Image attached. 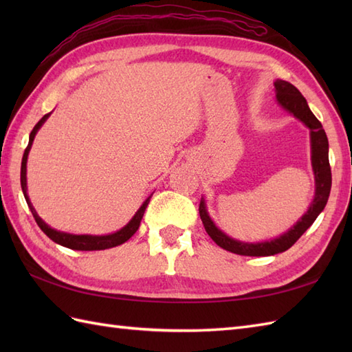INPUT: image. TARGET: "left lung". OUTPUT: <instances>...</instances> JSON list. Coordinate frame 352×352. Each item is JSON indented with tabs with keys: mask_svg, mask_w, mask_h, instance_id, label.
<instances>
[{
	"mask_svg": "<svg viewBox=\"0 0 352 352\" xmlns=\"http://www.w3.org/2000/svg\"><path fill=\"white\" fill-rule=\"evenodd\" d=\"M275 98L280 106L294 115L296 119L307 126L310 130V148H311V168L315 174V198L310 203L301 219L295 226H292L286 233L280 234L278 237L271 239L265 242H243L237 241L234 237H230L223 233L222 230L216 227V223L212 221L208 214L206 199L201 198L199 203V216L204 223L207 234L213 239L216 245L230 252L239 254V256H251V257H263V256H274V254L284 252L300 239L307 228L316 221L319 213L324 210L327 206L328 197L331 190V168L328 162V139L316 116L311 113L309 104L305 101L302 94L298 89L290 85L289 81L275 80Z\"/></svg>",
	"mask_w": 352,
	"mask_h": 352,
	"instance_id": "8db88e82",
	"label": "left lung"
}]
</instances>
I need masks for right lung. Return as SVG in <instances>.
I'll return each instance as SVG.
<instances>
[{"label":"right lung","mask_w":352,"mask_h":352,"mask_svg":"<svg viewBox=\"0 0 352 352\" xmlns=\"http://www.w3.org/2000/svg\"><path fill=\"white\" fill-rule=\"evenodd\" d=\"M51 113L45 115L39 122L34 125V129L30 133V139H28V146L25 148L24 155H22V163H21V188L22 192H24V197L27 204L30 207V210H32L34 219L37 222V226L41 227V230L43 231L45 234H47L52 242H56L62 246H66V248L69 250H77V251H100V250H107V248H113V246L118 245H122L124 242L129 241V239L136 233L139 226H140V221L144 218V213H145V208L149 203V199H151V195H149L145 201L144 204L139 207V210L134 213L133 218L130 219V222L124 226L121 230L115 231V233H110V234H104V236H92V234H71V233H65V231H58L51 228L48 223H45V221L41 218L37 212L34 210V207L32 204V201L28 198V193H27V159H28V153L30 149H32L33 145V140L36 138V133L39 131L41 126L45 124V121L50 118Z\"/></svg>","instance_id":"add662e5"}]
</instances>
